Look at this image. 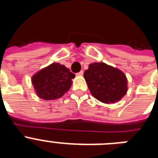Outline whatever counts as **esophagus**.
<instances>
[{"instance_id":"1","label":"esophagus","mask_w":158,"mask_h":158,"mask_svg":"<svg viewBox=\"0 0 158 158\" xmlns=\"http://www.w3.org/2000/svg\"><path fill=\"white\" fill-rule=\"evenodd\" d=\"M83 73H84V71H83V70H81L80 72L77 73V74L78 76H82V75H83Z\"/></svg>"}]
</instances>
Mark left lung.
Listing matches in <instances>:
<instances>
[{"label":"left lung","mask_w":158,"mask_h":158,"mask_svg":"<svg viewBox=\"0 0 158 158\" xmlns=\"http://www.w3.org/2000/svg\"><path fill=\"white\" fill-rule=\"evenodd\" d=\"M89 91L104 104H113L127 92L126 75L119 69L104 62H94L84 73Z\"/></svg>","instance_id":"obj_1"}]
</instances>
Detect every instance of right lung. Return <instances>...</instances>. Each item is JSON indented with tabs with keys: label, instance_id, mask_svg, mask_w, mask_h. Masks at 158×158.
Instances as JSON below:
<instances>
[{
	"label": "right lung",
	"instance_id": "1",
	"mask_svg": "<svg viewBox=\"0 0 158 158\" xmlns=\"http://www.w3.org/2000/svg\"><path fill=\"white\" fill-rule=\"evenodd\" d=\"M74 77L64 65L52 63L33 75L31 82L39 97L52 100L62 97L69 90Z\"/></svg>",
	"mask_w": 158,
	"mask_h": 158
}]
</instances>
